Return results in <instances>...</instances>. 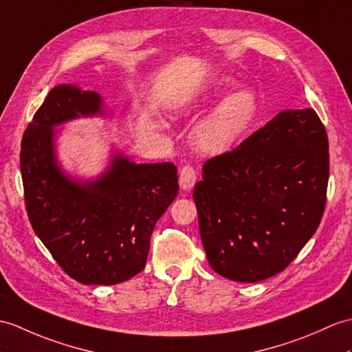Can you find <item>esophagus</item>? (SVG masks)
<instances>
[{
  "instance_id": "obj_1",
  "label": "esophagus",
  "mask_w": 352,
  "mask_h": 352,
  "mask_svg": "<svg viewBox=\"0 0 352 352\" xmlns=\"http://www.w3.org/2000/svg\"><path fill=\"white\" fill-rule=\"evenodd\" d=\"M195 182H196V170L193 169V166L190 165L183 166L182 170H179V177H178L179 187L184 190H189L193 187Z\"/></svg>"
}]
</instances>
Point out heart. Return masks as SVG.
I'll return each instance as SVG.
<instances>
[{"label":"heart","instance_id":"b5f03b06","mask_svg":"<svg viewBox=\"0 0 352 352\" xmlns=\"http://www.w3.org/2000/svg\"><path fill=\"white\" fill-rule=\"evenodd\" d=\"M234 87L230 78L220 79L206 93L207 102H214ZM259 102L248 88L236 89L223 97L195 129L193 139L198 148L207 154H222L248 132L258 117Z\"/></svg>","mask_w":352,"mask_h":352}]
</instances>
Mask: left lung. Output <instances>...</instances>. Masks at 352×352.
I'll list each match as a JSON object with an SVG mask.
<instances>
[{
    "label": "left lung",
    "mask_w": 352,
    "mask_h": 352,
    "mask_svg": "<svg viewBox=\"0 0 352 352\" xmlns=\"http://www.w3.org/2000/svg\"><path fill=\"white\" fill-rule=\"evenodd\" d=\"M329 138L314 109L282 111L204 163L193 199L211 268L253 283L287 268L320 226Z\"/></svg>",
    "instance_id": "1"
}]
</instances>
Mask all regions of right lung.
I'll list each match as a JSON object with an SVG mask.
<instances>
[{
  "instance_id": "obj_1",
  "label": "right lung",
  "mask_w": 352,
  "mask_h": 352,
  "mask_svg": "<svg viewBox=\"0 0 352 352\" xmlns=\"http://www.w3.org/2000/svg\"><path fill=\"white\" fill-rule=\"evenodd\" d=\"M102 97L58 85L22 136L21 174L32 230L72 279L116 285L142 272L160 216L178 193L174 163H136L122 154L93 182L65 175L55 157V126L103 116Z\"/></svg>"
}]
</instances>
